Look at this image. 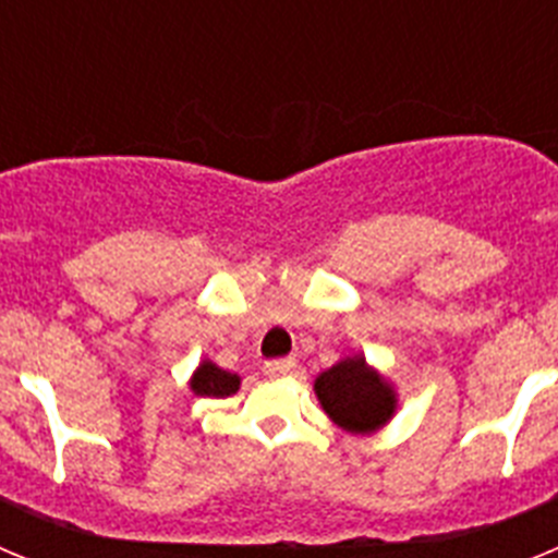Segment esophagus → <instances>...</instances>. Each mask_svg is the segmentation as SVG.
Instances as JSON below:
<instances>
[{
    "mask_svg": "<svg viewBox=\"0 0 558 558\" xmlns=\"http://www.w3.org/2000/svg\"><path fill=\"white\" fill-rule=\"evenodd\" d=\"M295 368V360L293 357H279V360H268L263 366L265 377H284Z\"/></svg>",
    "mask_w": 558,
    "mask_h": 558,
    "instance_id": "obj_1",
    "label": "esophagus"
}]
</instances>
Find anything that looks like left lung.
<instances>
[{"label": "left lung", "mask_w": 558, "mask_h": 558, "mask_svg": "<svg viewBox=\"0 0 558 558\" xmlns=\"http://www.w3.org/2000/svg\"><path fill=\"white\" fill-rule=\"evenodd\" d=\"M315 393L335 425L352 433L377 430L393 413V393L374 372L366 357H347L315 379Z\"/></svg>", "instance_id": "left-lung-1"}]
</instances>
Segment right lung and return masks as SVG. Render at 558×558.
Instances as JSON below:
<instances>
[{
	"mask_svg": "<svg viewBox=\"0 0 558 558\" xmlns=\"http://www.w3.org/2000/svg\"><path fill=\"white\" fill-rule=\"evenodd\" d=\"M240 388V377L231 372H223L215 363H204V366L195 372L192 377V391L198 393V397H209V399H223L231 397V393Z\"/></svg>",
	"mask_w": 558,
	"mask_h": 558,
	"instance_id": "right-lung-1",
	"label": "right lung"
}]
</instances>
